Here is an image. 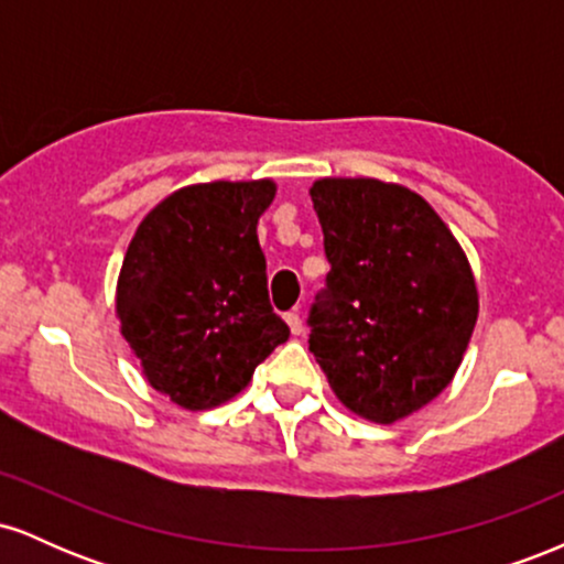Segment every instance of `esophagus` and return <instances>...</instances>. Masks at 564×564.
I'll return each instance as SVG.
<instances>
[{
    "label": "esophagus",
    "mask_w": 564,
    "mask_h": 564,
    "mask_svg": "<svg viewBox=\"0 0 564 564\" xmlns=\"http://www.w3.org/2000/svg\"><path fill=\"white\" fill-rule=\"evenodd\" d=\"M286 323H289L291 334H294V336H300L304 332V321H302L300 310H291V313H286Z\"/></svg>",
    "instance_id": "esophagus-1"
}]
</instances>
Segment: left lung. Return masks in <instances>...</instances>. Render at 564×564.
<instances>
[{
	"mask_svg": "<svg viewBox=\"0 0 564 564\" xmlns=\"http://www.w3.org/2000/svg\"><path fill=\"white\" fill-rule=\"evenodd\" d=\"M310 198L332 264L310 310V352L341 405L400 422L451 384L467 352L480 310L467 254L398 183L323 177Z\"/></svg>",
	"mask_w": 564,
	"mask_h": 564,
	"instance_id": "1",
	"label": "left lung"
}]
</instances>
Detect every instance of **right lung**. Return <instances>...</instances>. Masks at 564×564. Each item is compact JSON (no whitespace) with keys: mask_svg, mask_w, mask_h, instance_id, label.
<instances>
[{"mask_svg":"<svg viewBox=\"0 0 564 564\" xmlns=\"http://www.w3.org/2000/svg\"><path fill=\"white\" fill-rule=\"evenodd\" d=\"M273 198V180L180 187L129 241L116 283L121 336L148 384L185 411L228 403L289 339L257 238Z\"/></svg>","mask_w":564,"mask_h":564,"instance_id":"1","label":"right lung"}]
</instances>
